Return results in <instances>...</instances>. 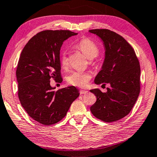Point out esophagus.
<instances>
[{
    "label": "esophagus",
    "mask_w": 157,
    "mask_h": 157,
    "mask_svg": "<svg viewBox=\"0 0 157 157\" xmlns=\"http://www.w3.org/2000/svg\"><path fill=\"white\" fill-rule=\"evenodd\" d=\"M80 94H87L88 93V91L86 90H83V89H81L80 90Z\"/></svg>",
    "instance_id": "esophagus-1"
}]
</instances>
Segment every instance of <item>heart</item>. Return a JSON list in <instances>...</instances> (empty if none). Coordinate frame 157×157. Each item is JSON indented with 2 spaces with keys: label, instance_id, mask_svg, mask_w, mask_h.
I'll return each instance as SVG.
<instances>
[{
  "label": "heart",
  "instance_id": "obj_1",
  "mask_svg": "<svg viewBox=\"0 0 157 157\" xmlns=\"http://www.w3.org/2000/svg\"><path fill=\"white\" fill-rule=\"evenodd\" d=\"M75 47L89 59L96 58L99 53L98 47L93 41L88 38L81 40L75 44ZM60 63L63 68H66L68 66V60H67L66 52H63L61 54ZM90 78L91 75L88 73L82 71H72L66 77V80L71 85L84 87L87 84Z\"/></svg>",
  "mask_w": 157,
  "mask_h": 157
}]
</instances>
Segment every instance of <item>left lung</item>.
I'll use <instances>...</instances> for the list:
<instances>
[{"mask_svg": "<svg viewBox=\"0 0 157 157\" xmlns=\"http://www.w3.org/2000/svg\"><path fill=\"white\" fill-rule=\"evenodd\" d=\"M89 32L100 38L105 49V59L94 83L110 85L106 93L99 89L90 90L97 98L90 110L102 121H117L130 113L138 99L140 63L132 47L119 34L108 29H93Z\"/></svg>", "mask_w": 157, "mask_h": 157, "instance_id": "8db88e82", "label": "left lung"}]
</instances>
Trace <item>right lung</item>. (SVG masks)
<instances>
[{"mask_svg": "<svg viewBox=\"0 0 157 157\" xmlns=\"http://www.w3.org/2000/svg\"><path fill=\"white\" fill-rule=\"evenodd\" d=\"M78 33L47 30L37 33L24 47L16 75L18 96L29 115L44 125H51L66 115L79 95L74 86L54 91L50 79L61 81L60 50L63 42Z\"/></svg>", "mask_w": 157, "mask_h": 157, "instance_id": "add662e5", "label": "right lung"}]
</instances>
